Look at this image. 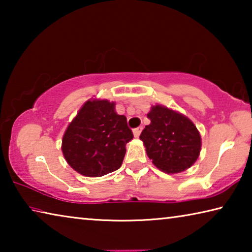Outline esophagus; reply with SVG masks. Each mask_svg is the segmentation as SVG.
Returning a JSON list of instances; mask_svg holds the SVG:
<instances>
[{
    "mask_svg": "<svg viewBox=\"0 0 252 252\" xmlns=\"http://www.w3.org/2000/svg\"><path fill=\"white\" fill-rule=\"evenodd\" d=\"M141 131H142V126H138V127H135V129H133V134L135 138H138L140 133H141Z\"/></svg>",
    "mask_w": 252,
    "mask_h": 252,
    "instance_id": "1",
    "label": "esophagus"
}]
</instances>
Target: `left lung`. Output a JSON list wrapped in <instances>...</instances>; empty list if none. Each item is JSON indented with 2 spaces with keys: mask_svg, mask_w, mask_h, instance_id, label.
<instances>
[{
  "mask_svg": "<svg viewBox=\"0 0 252 252\" xmlns=\"http://www.w3.org/2000/svg\"><path fill=\"white\" fill-rule=\"evenodd\" d=\"M148 118L151 123L144 127L140 139L153 164L167 173L190 168L198 159L201 148V138L193 123L161 105L153 106Z\"/></svg>",
  "mask_w": 252,
  "mask_h": 252,
  "instance_id": "1",
  "label": "left lung"
}]
</instances>
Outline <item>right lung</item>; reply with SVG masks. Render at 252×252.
<instances>
[{
  "label": "right lung",
  "mask_w": 252,
  "mask_h": 252,
  "mask_svg": "<svg viewBox=\"0 0 252 252\" xmlns=\"http://www.w3.org/2000/svg\"><path fill=\"white\" fill-rule=\"evenodd\" d=\"M133 138L125 116L106 100L88 101L63 135L62 151L72 168L87 177H102L121 167L126 144Z\"/></svg>",
  "instance_id": "1"
}]
</instances>
